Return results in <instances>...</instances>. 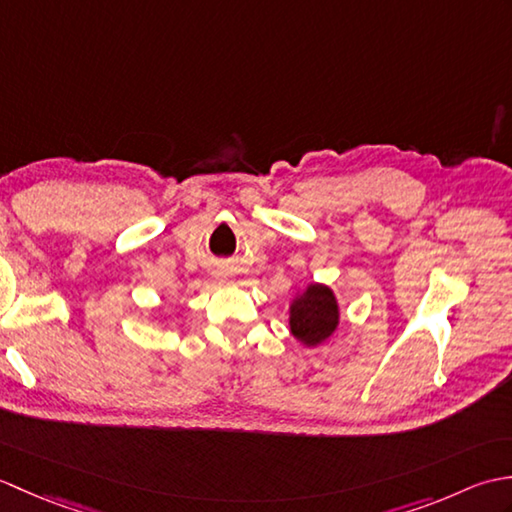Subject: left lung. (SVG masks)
Masks as SVG:
<instances>
[{
	"label": "left lung",
	"instance_id": "8db88e82",
	"mask_svg": "<svg viewBox=\"0 0 512 512\" xmlns=\"http://www.w3.org/2000/svg\"><path fill=\"white\" fill-rule=\"evenodd\" d=\"M339 303L323 284H310L290 303V332L306 347L325 343L339 328Z\"/></svg>",
	"mask_w": 512,
	"mask_h": 512
}]
</instances>
